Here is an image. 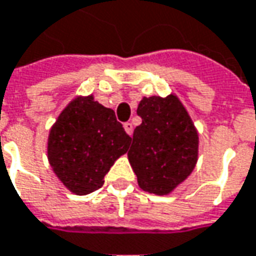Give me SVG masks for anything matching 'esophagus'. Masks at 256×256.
I'll list each match as a JSON object with an SVG mask.
<instances>
[{
  "label": "esophagus",
  "instance_id": "obj_1",
  "mask_svg": "<svg viewBox=\"0 0 256 256\" xmlns=\"http://www.w3.org/2000/svg\"><path fill=\"white\" fill-rule=\"evenodd\" d=\"M123 128H124V130H126V133L128 134V136H132L133 134V124L130 122H126L124 124H123Z\"/></svg>",
  "mask_w": 256,
  "mask_h": 256
}]
</instances>
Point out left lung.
I'll list each match as a JSON object with an SVG mask.
<instances>
[{"label": "left lung", "mask_w": 256, "mask_h": 256, "mask_svg": "<svg viewBox=\"0 0 256 256\" xmlns=\"http://www.w3.org/2000/svg\"><path fill=\"white\" fill-rule=\"evenodd\" d=\"M128 158L141 190L168 196L194 170L200 137L178 96L142 97Z\"/></svg>", "instance_id": "obj_1"}]
</instances>
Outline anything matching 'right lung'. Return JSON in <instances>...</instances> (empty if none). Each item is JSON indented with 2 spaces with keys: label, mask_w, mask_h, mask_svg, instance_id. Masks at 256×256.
Returning a JSON list of instances; mask_svg holds the SVG:
<instances>
[{
  "label": "right lung",
  "mask_w": 256,
  "mask_h": 256,
  "mask_svg": "<svg viewBox=\"0 0 256 256\" xmlns=\"http://www.w3.org/2000/svg\"><path fill=\"white\" fill-rule=\"evenodd\" d=\"M130 141L114 110L92 96H78L50 128L48 162L68 190L86 196L102 186L110 166L128 152Z\"/></svg>",
  "instance_id": "1"
}]
</instances>
